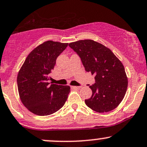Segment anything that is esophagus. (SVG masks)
Returning a JSON list of instances; mask_svg holds the SVG:
<instances>
[{
	"mask_svg": "<svg viewBox=\"0 0 147 147\" xmlns=\"http://www.w3.org/2000/svg\"><path fill=\"white\" fill-rule=\"evenodd\" d=\"M71 88H73V89H80L81 86H71Z\"/></svg>",
	"mask_w": 147,
	"mask_h": 147,
	"instance_id": "esophagus-1",
	"label": "esophagus"
}]
</instances>
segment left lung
I'll return each instance as SVG.
<instances>
[{
  "label": "left lung",
  "instance_id": "obj_1",
  "mask_svg": "<svg viewBox=\"0 0 147 147\" xmlns=\"http://www.w3.org/2000/svg\"><path fill=\"white\" fill-rule=\"evenodd\" d=\"M69 47L78 55L86 72L94 75L95 83L90 86L92 96L86 105L97 112H107L121 103L128 81L121 61L110 49L92 40L72 42Z\"/></svg>",
  "mask_w": 147,
  "mask_h": 147
}]
</instances>
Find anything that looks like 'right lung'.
<instances>
[{
	"instance_id": "1",
	"label": "right lung",
	"mask_w": 147,
	"mask_h": 147,
	"mask_svg": "<svg viewBox=\"0 0 147 147\" xmlns=\"http://www.w3.org/2000/svg\"><path fill=\"white\" fill-rule=\"evenodd\" d=\"M68 43L47 41L31 51L17 77L21 101L30 112L38 116L53 114L63 107L70 91V86L49 83L56 59Z\"/></svg>"
}]
</instances>
